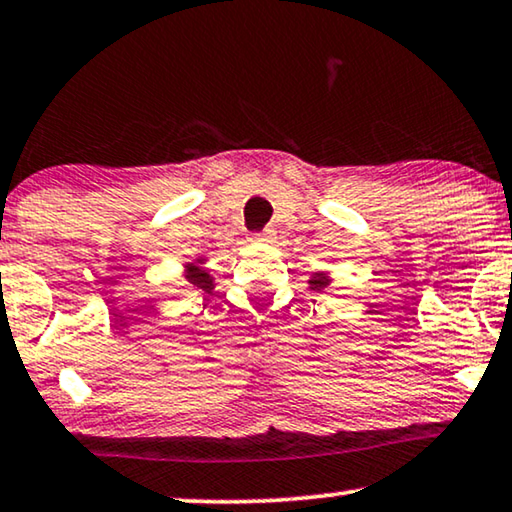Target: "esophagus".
Here are the masks:
<instances>
[{"instance_id": "1", "label": "esophagus", "mask_w": 512, "mask_h": 512, "mask_svg": "<svg viewBox=\"0 0 512 512\" xmlns=\"http://www.w3.org/2000/svg\"><path fill=\"white\" fill-rule=\"evenodd\" d=\"M253 241H259V243H273V241H276V232H273V230H264V232L255 234Z\"/></svg>"}]
</instances>
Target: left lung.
I'll return each mask as SVG.
<instances>
[{"mask_svg":"<svg viewBox=\"0 0 512 512\" xmlns=\"http://www.w3.org/2000/svg\"><path fill=\"white\" fill-rule=\"evenodd\" d=\"M329 282H331V278L326 276V273H315V276H312V280H310V289H324V287H329Z\"/></svg>","mask_w":512,"mask_h":512,"instance_id":"left-lung-1","label":"left lung"}]
</instances>
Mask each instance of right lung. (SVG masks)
I'll return each mask as SVG.
<instances>
[{
	"mask_svg": "<svg viewBox=\"0 0 512 512\" xmlns=\"http://www.w3.org/2000/svg\"><path fill=\"white\" fill-rule=\"evenodd\" d=\"M186 280L190 282V285H195L197 289H204V292H211L213 289V278L209 276V271H204L202 266H197V264H188Z\"/></svg>",
	"mask_w": 512,
	"mask_h": 512,
	"instance_id": "obj_1",
	"label": "right lung"
}]
</instances>
